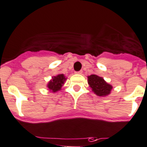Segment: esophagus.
Instances as JSON below:
<instances>
[{
	"label": "esophagus",
	"mask_w": 147,
	"mask_h": 147,
	"mask_svg": "<svg viewBox=\"0 0 147 147\" xmlns=\"http://www.w3.org/2000/svg\"><path fill=\"white\" fill-rule=\"evenodd\" d=\"M76 74H82V73H83V71H76V72H75Z\"/></svg>",
	"instance_id": "34e87169"
}]
</instances>
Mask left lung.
<instances>
[{
    "label": "left lung",
    "instance_id": "8db88e82",
    "mask_svg": "<svg viewBox=\"0 0 147 147\" xmlns=\"http://www.w3.org/2000/svg\"><path fill=\"white\" fill-rule=\"evenodd\" d=\"M89 86L92 91L99 97H106L111 92L113 86L107 83L102 77L97 75L92 74L87 76Z\"/></svg>",
    "mask_w": 147,
    "mask_h": 147
}]
</instances>
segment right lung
<instances>
[{
    "instance_id": "right-lung-1",
    "label": "right lung",
    "mask_w": 147,
    "mask_h": 147,
    "mask_svg": "<svg viewBox=\"0 0 147 147\" xmlns=\"http://www.w3.org/2000/svg\"><path fill=\"white\" fill-rule=\"evenodd\" d=\"M66 79L67 78L63 74H60L56 76H53L52 79L47 83V89L53 93L59 92V91H61V88H62L63 85L64 84Z\"/></svg>"
}]
</instances>
